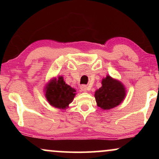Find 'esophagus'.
Returning <instances> with one entry per match:
<instances>
[{
    "mask_svg": "<svg viewBox=\"0 0 159 159\" xmlns=\"http://www.w3.org/2000/svg\"><path fill=\"white\" fill-rule=\"evenodd\" d=\"M80 89H81V91H83V92H86L87 90H88V87H87V85H81V87H80Z\"/></svg>",
    "mask_w": 159,
    "mask_h": 159,
    "instance_id": "esophagus-1",
    "label": "esophagus"
}]
</instances>
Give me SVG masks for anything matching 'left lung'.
<instances>
[{
    "mask_svg": "<svg viewBox=\"0 0 159 159\" xmlns=\"http://www.w3.org/2000/svg\"><path fill=\"white\" fill-rule=\"evenodd\" d=\"M124 85L118 80L107 75L102 81V87L95 92V98L98 107L109 110L119 105L125 97Z\"/></svg>",
    "mask_w": 159,
    "mask_h": 159,
    "instance_id": "obj_1",
    "label": "left lung"
}]
</instances>
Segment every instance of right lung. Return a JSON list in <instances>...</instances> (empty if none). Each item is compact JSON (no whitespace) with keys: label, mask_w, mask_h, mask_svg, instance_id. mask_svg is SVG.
I'll return each instance as SVG.
<instances>
[{"label":"right lung","mask_w":159,"mask_h":159,"mask_svg":"<svg viewBox=\"0 0 159 159\" xmlns=\"http://www.w3.org/2000/svg\"><path fill=\"white\" fill-rule=\"evenodd\" d=\"M45 97L51 105L65 109L74 99L75 90L66 84L62 76L50 80L45 87Z\"/></svg>","instance_id":"obj_1"}]
</instances>
